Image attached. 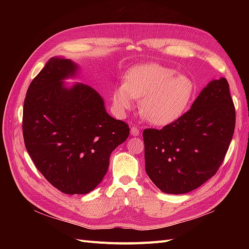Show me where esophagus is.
<instances>
[{
    "label": "esophagus",
    "instance_id": "esophagus-1",
    "mask_svg": "<svg viewBox=\"0 0 249 249\" xmlns=\"http://www.w3.org/2000/svg\"><path fill=\"white\" fill-rule=\"evenodd\" d=\"M131 134L133 135V136H138V135L140 134V131L137 129V126H132L131 127Z\"/></svg>",
    "mask_w": 249,
    "mask_h": 249
}]
</instances>
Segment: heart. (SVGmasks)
I'll return each instance as SVG.
<instances>
[{
    "label": "heart",
    "instance_id": "heart-1",
    "mask_svg": "<svg viewBox=\"0 0 249 249\" xmlns=\"http://www.w3.org/2000/svg\"><path fill=\"white\" fill-rule=\"evenodd\" d=\"M195 94L190 77L157 63L135 66L125 73L124 83L113 91V103L119 111L130 110L134 99H141V115L149 124L167 125L189 108Z\"/></svg>",
    "mask_w": 249,
    "mask_h": 249
}]
</instances>
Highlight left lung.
I'll list each match as a JSON object with an SVG mask.
<instances>
[{"instance_id": "obj_1", "label": "left lung", "mask_w": 249, "mask_h": 249, "mask_svg": "<svg viewBox=\"0 0 249 249\" xmlns=\"http://www.w3.org/2000/svg\"><path fill=\"white\" fill-rule=\"evenodd\" d=\"M236 111L228 80L202 89L191 109L161 130L145 129V170L162 192L184 194L216 175L235 131Z\"/></svg>"}]
</instances>
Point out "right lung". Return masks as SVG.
<instances>
[{
    "mask_svg": "<svg viewBox=\"0 0 249 249\" xmlns=\"http://www.w3.org/2000/svg\"><path fill=\"white\" fill-rule=\"evenodd\" d=\"M77 65L53 57L33 79L22 111V135L36 168L59 191L86 194L101 183L111 153L129 137L130 127L111 117L93 88L62 80Z\"/></svg>",
    "mask_w": 249,
    "mask_h": 249,
    "instance_id": "right-lung-1",
    "label": "right lung"
}]
</instances>
